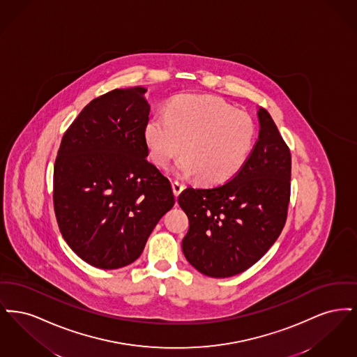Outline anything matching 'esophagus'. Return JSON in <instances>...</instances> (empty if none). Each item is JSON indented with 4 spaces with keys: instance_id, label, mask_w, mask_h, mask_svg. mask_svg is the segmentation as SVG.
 Here are the masks:
<instances>
[{
    "instance_id": "esophagus-1",
    "label": "esophagus",
    "mask_w": 357,
    "mask_h": 357,
    "mask_svg": "<svg viewBox=\"0 0 357 357\" xmlns=\"http://www.w3.org/2000/svg\"><path fill=\"white\" fill-rule=\"evenodd\" d=\"M183 188H185V185H183L182 182H178V181H174V182H172V190H174L175 197H178V195L183 191Z\"/></svg>"
}]
</instances>
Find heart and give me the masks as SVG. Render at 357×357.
Here are the masks:
<instances>
[{
  "label": "heart",
  "instance_id": "1",
  "mask_svg": "<svg viewBox=\"0 0 357 357\" xmlns=\"http://www.w3.org/2000/svg\"><path fill=\"white\" fill-rule=\"evenodd\" d=\"M144 140L158 166L167 167L182 151L185 156L175 167L179 175H198L206 185H221L249 158L255 124L220 98L181 95L169 102L166 112L147 120Z\"/></svg>",
  "mask_w": 357,
  "mask_h": 357
}]
</instances>
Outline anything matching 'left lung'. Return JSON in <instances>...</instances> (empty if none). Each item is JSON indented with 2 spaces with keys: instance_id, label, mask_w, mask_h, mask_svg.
<instances>
[{
  "instance_id": "1",
  "label": "left lung",
  "mask_w": 357,
  "mask_h": 357,
  "mask_svg": "<svg viewBox=\"0 0 357 357\" xmlns=\"http://www.w3.org/2000/svg\"><path fill=\"white\" fill-rule=\"evenodd\" d=\"M257 114L258 140L233 179L188 187L178 198L190 223L183 255L208 277H231L253 266L287 222L291 156L269 112L259 107Z\"/></svg>"
}]
</instances>
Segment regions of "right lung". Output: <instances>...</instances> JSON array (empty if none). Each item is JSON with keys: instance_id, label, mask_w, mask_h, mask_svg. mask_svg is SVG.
<instances>
[{"instance_id": "add662e5", "label": "right lung", "mask_w": 357, "mask_h": 357, "mask_svg": "<svg viewBox=\"0 0 357 357\" xmlns=\"http://www.w3.org/2000/svg\"><path fill=\"white\" fill-rule=\"evenodd\" d=\"M146 88L114 89L86 104L61 139L53 204L69 248L99 269L137 259L175 204L170 181L146 158Z\"/></svg>"}]
</instances>
